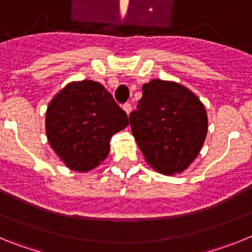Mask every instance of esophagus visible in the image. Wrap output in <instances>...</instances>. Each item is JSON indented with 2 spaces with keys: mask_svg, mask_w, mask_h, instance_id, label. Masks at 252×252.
<instances>
[{
  "mask_svg": "<svg viewBox=\"0 0 252 252\" xmlns=\"http://www.w3.org/2000/svg\"><path fill=\"white\" fill-rule=\"evenodd\" d=\"M122 108H124V111L127 113V115L131 112V104L130 103H125L124 106H122Z\"/></svg>",
  "mask_w": 252,
  "mask_h": 252,
  "instance_id": "esophagus-1",
  "label": "esophagus"
}]
</instances>
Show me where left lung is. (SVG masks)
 Wrapping results in <instances>:
<instances>
[{
	"label": "left lung",
	"instance_id": "1",
	"mask_svg": "<svg viewBox=\"0 0 252 252\" xmlns=\"http://www.w3.org/2000/svg\"><path fill=\"white\" fill-rule=\"evenodd\" d=\"M130 126L151 168L165 175L186 170L201 151L208 128L204 106L175 82L153 79L142 87Z\"/></svg>",
	"mask_w": 252,
	"mask_h": 252
}]
</instances>
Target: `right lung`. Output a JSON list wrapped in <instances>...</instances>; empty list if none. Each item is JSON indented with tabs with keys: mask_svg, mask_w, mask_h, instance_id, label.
Wrapping results in <instances>:
<instances>
[{
	"mask_svg": "<svg viewBox=\"0 0 252 252\" xmlns=\"http://www.w3.org/2000/svg\"><path fill=\"white\" fill-rule=\"evenodd\" d=\"M128 117L110 92L94 81L73 82L49 103L46 136L69 169L88 171L110 153V140Z\"/></svg>",
	"mask_w": 252,
	"mask_h": 252,
	"instance_id": "right-lung-1",
	"label": "right lung"
}]
</instances>
